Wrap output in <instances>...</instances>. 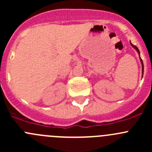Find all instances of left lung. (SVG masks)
<instances>
[{
	"label": "left lung",
	"mask_w": 152,
	"mask_h": 152,
	"mask_svg": "<svg viewBox=\"0 0 152 152\" xmlns=\"http://www.w3.org/2000/svg\"><path fill=\"white\" fill-rule=\"evenodd\" d=\"M131 45H132V46L134 47V48H135L136 50H137V52H138V53H140V51H139V49L137 48V46H135V45H133V44H132V43H131ZM140 60H141V63H142V74H143V63H142V59H140Z\"/></svg>",
	"instance_id": "left-lung-1"
}]
</instances>
